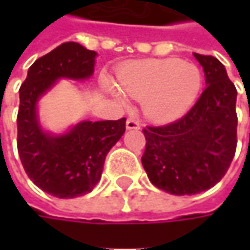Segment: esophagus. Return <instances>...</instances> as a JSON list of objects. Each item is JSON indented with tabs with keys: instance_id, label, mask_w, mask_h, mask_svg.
<instances>
[{
	"instance_id": "obj_1",
	"label": "esophagus",
	"mask_w": 250,
	"mask_h": 250,
	"mask_svg": "<svg viewBox=\"0 0 250 250\" xmlns=\"http://www.w3.org/2000/svg\"><path fill=\"white\" fill-rule=\"evenodd\" d=\"M126 129H140L139 121L133 120V118H128V121H126Z\"/></svg>"
}]
</instances>
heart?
<instances>
[{
    "label": "heart",
    "instance_id": "heart-1",
    "mask_svg": "<svg viewBox=\"0 0 250 250\" xmlns=\"http://www.w3.org/2000/svg\"><path fill=\"white\" fill-rule=\"evenodd\" d=\"M118 82L124 93L143 101V110L150 120L171 122L187 114L195 104L203 76L195 63L179 58H161L124 68Z\"/></svg>",
    "mask_w": 250,
    "mask_h": 250
}]
</instances>
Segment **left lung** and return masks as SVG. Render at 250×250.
<instances>
[{
	"mask_svg": "<svg viewBox=\"0 0 250 250\" xmlns=\"http://www.w3.org/2000/svg\"><path fill=\"white\" fill-rule=\"evenodd\" d=\"M206 89L187 114L167 125L146 126L142 164L150 182L172 195H195L226 175L236 150V89L213 55L193 54Z\"/></svg>",
	"mask_w": 250,
	"mask_h": 250,
	"instance_id": "left-lung-1",
	"label": "left lung"
}]
</instances>
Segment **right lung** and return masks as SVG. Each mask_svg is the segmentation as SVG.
I'll list each match as a JSON object with an SVG mask.
<instances>
[{
	"mask_svg": "<svg viewBox=\"0 0 250 250\" xmlns=\"http://www.w3.org/2000/svg\"><path fill=\"white\" fill-rule=\"evenodd\" d=\"M96 53L79 43H63L36 60L19 89L18 153L27 177L60 199L82 196L100 181L104 160L125 132L126 118L83 121L62 136L44 133L36 117L39 97L58 78L86 79L94 71Z\"/></svg>",
	"mask_w": 250,
	"mask_h": 250,
	"instance_id": "add662e5",
	"label": "right lung"
}]
</instances>
